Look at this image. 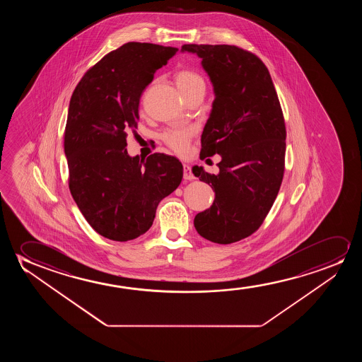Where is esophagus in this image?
Returning a JSON list of instances; mask_svg holds the SVG:
<instances>
[{
	"label": "esophagus",
	"instance_id": "34e87169",
	"mask_svg": "<svg viewBox=\"0 0 362 362\" xmlns=\"http://www.w3.org/2000/svg\"><path fill=\"white\" fill-rule=\"evenodd\" d=\"M183 177L184 179H187V180H193V179H195L193 172H192V168L189 167L188 164H184L183 165Z\"/></svg>",
	"mask_w": 362,
	"mask_h": 362
}]
</instances>
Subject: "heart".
I'll return each mask as SVG.
<instances>
[{
	"label": "heart",
	"mask_w": 362,
	"mask_h": 362,
	"mask_svg": "<svg viewBox=\"0 0 362 362\" xmlns=\"http://www.w3.org/2000/svg\"><path fill=\"white\" fill-rule=\"evenodd\" d=\"M174 80L184 98L205 90L203 78L192 70H179L174 75ZM192 134H193V129L189 127H173V129H167L162 134V139L167 146L173 149L174 152L183 154L188 148Z\"/></svg>",
	"instance_id": "obj_1"
}]
</instances>
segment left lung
<instances>
[{"mask_svg":"<svg viewBox=\"0 0 362 362\" xmlns=\"http://www.w3.org/2000/svg\"><path fill=\"white\" fill-rule=\"evenodd\" d=\"M198 55L213 84V109L202 134L200 158L220 154L218 174L194 165L215 199L197 214L199 235L221 245L252 235L267 216L282 184L286 126L266 65L236 45H184Z\"/></svg>","mask_w":362,"mask_h":362,"instance_id":"1","label":"left lung"}]
</instances>
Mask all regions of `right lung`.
<instances>
[{
    "instance_id": "1",
    "label": "right lung",
    "mask_w": 362,
    "mask_h": 362,
    "mask_svg": "<svg viewBox=\"0 0 362 362\" xmlns=\"http://www.w3.org/2000/svg\"><path fill=\"white\" fill-rule=\"evenodd\" d=\"M177 52L129 42L88 70L71 95L64 134L70 193L90 226L110 240L147 233L159 202L183 178L174 157L129 156L124 132L137 129L141 95Z\"/></svg>"
}]
</instances>
